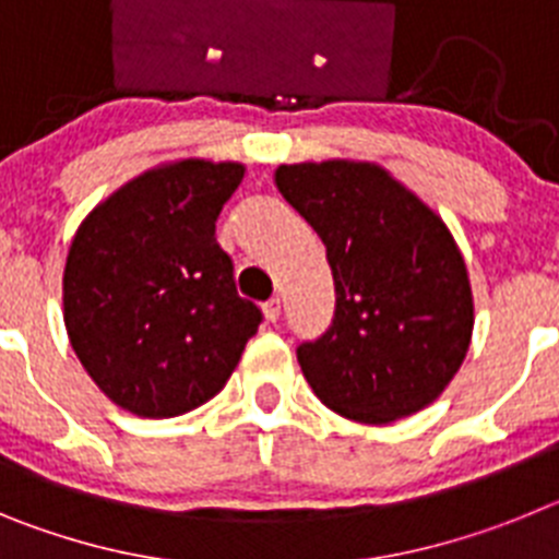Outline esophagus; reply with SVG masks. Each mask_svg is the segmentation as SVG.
<instances>
[{
	"instance_id": "obj_1",
	"label": "esophagus",
	"mask_w": 559,
	"mask_h": 559,
	"mask_svg": "<svg viewBox=\"0 0 559 559\" xmlns=\"http://www.w3.org/2000/svg\"><path fill=\"white\" fill-rule=\"evenodd\" d=\"M280 310H283V305H280V299H276V296L263 305V313L269 322H276V319H280Z\"/></svg>"
}]
</instances>
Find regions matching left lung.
Masks as SVG:
<instances>
[{
    "label": "left lung",
    "instance_id": "8db88e82",
    "mask_svg": "<svg viewBox=\"0 0 559 559\" xmlns=\"http://www.w3.org/2000/svg\"><path fill=\"white\" fill-rule=\"evenodd\" d=\"M276 187L322 237L333 269V322L296 347L316 397L369 426L426 408L473 333L467 269L448 226L367 162L283 165Z\"/></svg>",
    "mask_w": 559,
    "mask_h": 559
}]
</instances>
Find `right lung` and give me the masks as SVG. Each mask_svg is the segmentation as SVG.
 Returning a JSON list of instances; mask_svg holds the SVG:
<instances>
[{"instance_id":"obj_1","label":"right lung","mask_w":559,"mask_h":559,"mask_svg":"<svg viewBox=\"0 0 559 559\" xmlns=\"http://www.w3.org/2000/svg\"><path fill=\"white\" fill-rule=\"evenodd\" d=\"M243 181L235 162L147 170L81 224L63 269L72 349L136 417L199 408L224 389L263 310L235 288L215 221Z\"/></svg>"}]
</instances>
